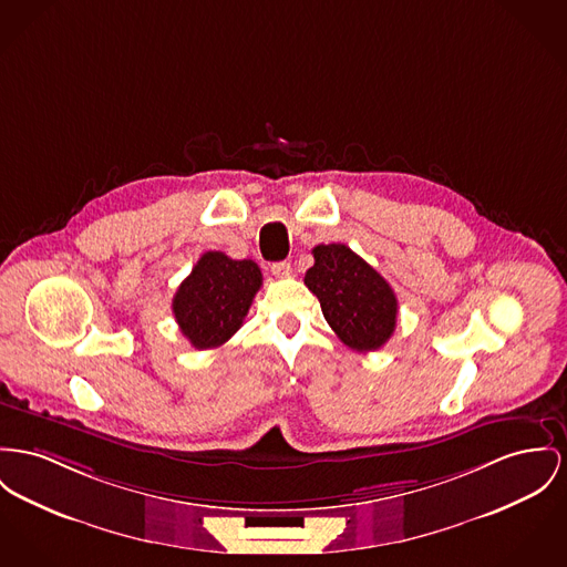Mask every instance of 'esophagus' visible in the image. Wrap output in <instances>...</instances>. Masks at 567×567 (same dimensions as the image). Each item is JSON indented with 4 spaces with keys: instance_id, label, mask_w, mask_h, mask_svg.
<instances>
[{
    "instance_id": "34e87169",
    "label": "esophagus",
    "mask_w": 567,
    "mask_h": 567,
    "mask_svg": "<svg viewBox=\"0 0 567 567\" xmlns=\"http://www.w3.org/2000/svg\"><path fill=\"white\" fill-rule=\"evenodd\" d=\"M270 270H272V275L279 277V279H286V277L292 275V266H290V262H275V265L270 266Z\"/></svg>"
}]
</instances>
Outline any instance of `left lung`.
I'll list each match as a JSON object with an SVG mask.
<instances>
[{
  "label": "left lung",
  "mask_w": 567,
  "mask_h": 567,
  "mask_svg": "<svg viewBox=\"0 0 567 567\" xmlns=\"http://www.w3.org/2000/svg\"><path fill=\"white\" fill-rule=\"evenodd\" d=\"M311 254L305 286L318 297L336 336L357 352L384 346L398 322V299L384 277L341 243L318 245Z\"/></svg>",
  "instance_id": "8db88e82"
}]
</instances>
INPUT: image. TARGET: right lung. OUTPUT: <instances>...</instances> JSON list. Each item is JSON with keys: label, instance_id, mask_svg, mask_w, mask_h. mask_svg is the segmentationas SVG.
Wrapping results in <instances>:
<instances>
[{"label": "right lung", "instance_id": "right-lung-1", "mask_svg": "<svg viewBox=\"0 0 567 567\" xmlns=\"http://www.w3.org/2000/svg\"><path fill=\"white\" fill-rule=\"evenodd\" d=\"M260 286L262 270L254 260L206 251L172 301L183 336L197 350L226 343L240 329Z\"/></svg>", "mask_w": 567, "mask_h": 567}]
</instances>
